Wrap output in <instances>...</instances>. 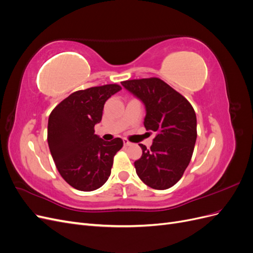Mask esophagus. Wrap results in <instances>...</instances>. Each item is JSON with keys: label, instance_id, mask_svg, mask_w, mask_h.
Instances as JSON below:
<instances>
[{"label": "esophagus", "instance_id": "obj_1", "mask_svg": "<svg viewBox=\"0 0 253 253\" xmlns=\"http://www.w3.org/2000/svg\"><path fill=\"white\" fill-rule=\"evenodd\" d=\"M124 144L126 145V147H128V145H131L132 143L129 142V141H128L126 138H125V139H124Z\"/></svg>", "mask_w": 253, "mask_h": 253}]
</instances>
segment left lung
<instances>
[{"label":"left lung","instance_id":"obj_1","mask_svg":"<svg viewBox=\"0 0 253 253\" xmlns=\"http://www.w3.org/2000/svg\"><path fill=\"white\" fill-rule=\"evenodd\" d=\"M121 84L142 101L144 127L156 133L150 150L139 144L142 155L134 163L136 173L153 189H169L181 178L193 154L197 137L194 109L159 78L126 80Z\"/></svg>","mask_w":253,"mask_h":253}]
</instances>
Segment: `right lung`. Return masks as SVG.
<instances>
[{"label":"right lung","instance_id":"obj_1","mask_svg":"<svg viewBox=\"0 0 253 253\" xmlns=\"http://www.w3.org/2000/svg\"><path fill=\"white\" fill-rule=\"evenodd\" d=\"M121 89L118 84L77 90L61 101L49 115L47 141L57 169L73 188L94 191L111 175L114 156L124 141H105L94 126L102 118L105 101Z\"/></svg>","mask_w":253,"mask_h":253}]
</instances>
